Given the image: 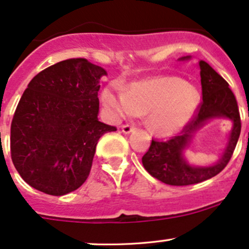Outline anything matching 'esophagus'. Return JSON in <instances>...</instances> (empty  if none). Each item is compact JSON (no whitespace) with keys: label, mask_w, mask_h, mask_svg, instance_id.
I'll return each instance as SVG.
<instances>
[{"label":"esophagus","mask_w":249,"mask_h":249,"mask_svg":"<svg viewBox=\"0 0 249 249\" xmlns=\"http://www.w3.org/2000/svg\"><path fill=\"white\" fill-rule=\"evenodd\" d=\"M134 130H135L134 125H130V124H124V125H122V132H124V134H129V133L134 132Z\"/></svg>","instance_id":"esophagus-1"}]
</instances>
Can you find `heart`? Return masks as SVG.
Listing matches in <instances>:
<instances>
[{
	"label": "heart",
	"mask_w": 249,
	"mask_h": 249,
	"mask_svg": "<svg viewBox=\"0 0 249 249\" xmlns=\"http://www.w3.org/2000/svg\"><path fill=\"white\" fill-rule=\"evenodd\" d=\"M101 101L110 119L145 115L146 125L160 137L180 132L198 109L200 94L196 86L176 76H156L122 87H104Z\"/></svg>",
	"instance_id": "heart-1"
}]
</instances>
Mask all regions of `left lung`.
I'll return each instance as SVG.
<instances>
[{"mask_svg":"<svg viewBox=\"0 0 249 249\" xmlns=\"http://www.w3.org/2000/svg\"><path fill=\"white\" fill-rule=\"evenodd\" d=\"M191 56L181 57L189 60ZM202 89V102L198 114L184 125L181 133L166 142L153 140L147 152L142 156V165L151 176L170 186H188L213 178L227 166L236 147L241 133V119L236 98L229 84L205 61H199ZM227 118L233 122L228 143L217 163L207 167L191 166L185 160L183 151L188 147L194 134L207 121Z\"/></svg>","mask_w":249,"mask_h":249,"instance_id":"8db88e82","label":"left lung"}]
</instances>
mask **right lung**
Returning <instances> with one entry per match:
<instances>
[{
	"mask_svg": "<svg viewBox=\"0 0 249 249\" xmlns=\"http://www.w3.org/2000/svg\"><path fill=\"white\" fill-rule=\"evenodd\" d=\"M103 75L86 58H69L30 81L13 116L10 155L31 187L65 196L89 178L99 138L116 130L98 121Z\"/></svg>",
	"mask_w": 249,
	"mask_h": 249,
	"instance_id": "right-lung-1",
	"label": "right lung"
}]
</instances>
